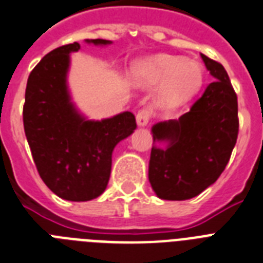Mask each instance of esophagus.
<instances>
[{
	"label": "esophagus",
	"mask_w": 263,
	"mask_h": 263,
	"mask_svg": "<svg viewBox=\"0 0 263 263\" xmlns=\"http://www.w3.org/2000/svg\"><path fill=\"white\" fill-rule=\"evenodd\" d=\"M152 117V111L151 108H141L140 111L137 112V123H138V126H146L147 122H149V119Z\"/></svg>",
	"instance_id": "esophagus-1"
}]
</instances>
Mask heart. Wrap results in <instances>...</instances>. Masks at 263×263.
<instances>
[{"label": "heart", "instance_id": "1", "mask_svg": "<svg viewBox=\"0 0 263 263\" xmlns=\"http://www.w3.org/2000/svg\"><path fill=\"white\" fill-rule=\"evenodd\" d=\"M132 77L142 84H160L157 102L176 107L197 94L204 82L203 67L196 62L172 55H156L137 62Z\"/></svg>", "mask_w": 263, "mask_h": 263}]
</instances>
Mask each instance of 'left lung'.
I'll return each mask as SVG.
<instances>
[{"label":"left lung","mask_w":263,"mask_h":263,"mask_svg":"<svg viewBox=\"0 0 263 263\" xmlns=\"http://www.w3.org/2000/svg\"><path fill=\"white\" fill-rule=\"evenodd\" d=\"M215 82L177 121L156 123L149 181L160 199L186 200L207 190L229 162L239 132L238 99L224 67L201 55Z\"/></svg>","instance_id":"8db88e82"}]
</instances>
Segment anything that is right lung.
I'll return each mask as SVG.
<instances>
[{"mask_svg":"<svg viewBox=\"0 0 263 263\" xmlns=\"http://www.w3.org/2000/svg\"><path fill=\"white\" fill-rule=\"evenodd\" d=\"M79 49L78 43L62 45L41 59L28 78L23 110L24 130L41 180L53 194L71 201L92 200L105 192L112 151L137 127L130 111L102 121L79 114L67 87L69 53Z\"/></svg>","mask_w":263,"mask_h":263,"instance_id":"add662e5","label":"right lung"}]
</instances>
